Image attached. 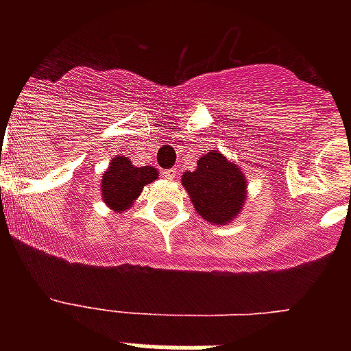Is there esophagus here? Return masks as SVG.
Instances as JSON below:
<instances>
[{
  "instance_id": "1",
  "label": "esophagus",
  "mask_w": 351,
  "mask_h": 351,
  "mask_svg": "<svg viewBox=\"0 0 351 351\" xmlns=\"http://www.w3.org/2000/svg\"><path fill=\"white\" fill-rule=\"evenodd\" d=\"M176 173H178V171H176V167H171V169H164V173H162V175H164V178H167V180H175Z\"/></svg>"
}]
</instances>
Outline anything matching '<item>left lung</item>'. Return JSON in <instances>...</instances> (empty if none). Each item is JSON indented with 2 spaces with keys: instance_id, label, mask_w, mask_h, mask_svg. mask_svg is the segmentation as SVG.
Segmentation results:
<instances>
[{
  "instance_id": "obj_1",
  "label": "left lung",
  "mask_w": 351,
  "mask_h": 351,
  "mask_svg": "<svg viewBox=\"0 0 351 351\" xmlns=\"http://www.w3.org/2000/svg\"><path fill=\"white\" fill-rule=\"evenodd\" d=\"M182 182L197 211L208 222L228 224L244 206V176L217 151L204 154L197 162V169L186 173Z\"/></svg>"
}]
</instances>
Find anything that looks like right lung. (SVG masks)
<instances>
[{
    "label": "right lung",
    "instance_id": "1",
    "mask_svg": "<svg viewBox=\"0 0 351 351\" xmlns=\"http://www.w3.org/2000/svg\"><path fill=\"white\" fill-rule=\"evenodd\" d=\"M158 171L149 165L134 167L127 156H117L101 178L104 202L114 211H123L142 193L143 186L156 180Z\"/></svg>",
    "mask_w": 351,
    "mask_h": 351
}]
</instances>
